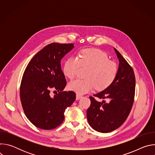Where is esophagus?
I'll return each instance as SVG.
<instances>
[{
	"instance_id": "1",
	"label": "esophagus",
	"mask_w": 155,
	"mask_h": 155,
	"mask_svg": "<svg viewBox=\"0 0 155 155\" xmlns=\"http://www.w3.org/2000/svg\"><path fill=\"white\" fill-rule=\"evenodd\" d=\"M81 97H82L81 95H80V94H76V99H77V100L80 99Z\"/></svg>"
}]
</instances>
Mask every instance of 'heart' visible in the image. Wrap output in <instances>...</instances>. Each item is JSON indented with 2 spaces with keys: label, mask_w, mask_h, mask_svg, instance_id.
<instances>
[{
  "label": "heart",
  "mask_w": 155,
  "mask_h": 155,
  "mask_svg": "<svg viewBox=\"0 0 155 155\" xmlns=\"http://www.w3.org/2000/svg\"><path fill=\"white\" fill-rule=\"evenodd\" d=\"M87 69L84 80H75L69 83V90L80 94L91 91L94 88L102 91L115 80L118 67L103 51L95 48H85L80 51L78 57L71 56L65 61L63 72L71 80L77 75L80 68Z\"/></svg>",
  "instance_id": "heart-1"
}]
</instances>
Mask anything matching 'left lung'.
<instances>
[{
	"instance_id": "obj_1",
	"label": "left lung",
	"mask_w": 155,
	"mask_h": 155,
	"mask_svg": "<svg viewBox=\"0 0 155 155\" xmlns=\"http://www.w3.org/2000/svg\"><path fill=\"white\" fill-rule=\"evenodd\" d=\"M120 64L114 82L107 89L90 96L91 105L87 110V121L94 130L106 133L120 127L126 121L133 105L136 78L134 70L115 49ZM107 99L98 102L95 97Z\"/></svg>"
}]
</instances>
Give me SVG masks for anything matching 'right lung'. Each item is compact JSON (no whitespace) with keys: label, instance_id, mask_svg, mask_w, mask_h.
I'll return each mask as SVG.
<instances>
[{"label":"right lung","instance_id":"1","mask_svg":"<svg viewBox=\"0 0 155 155\" xmlns=\"http://www.w3.org/2000/svg\"><path fill=\"white\" fill-rule=\"evenodd\" d=\"M74 48L73 43H51L30 61L22 77L19 95L28 119L36 127L51 130L64 120L65 109L75 101L74 91H62L67 84L61 60ZM58 93L54 97L50 91Z\"/></svg>","mask_w":155,"mask_h":155}]
</instances>
